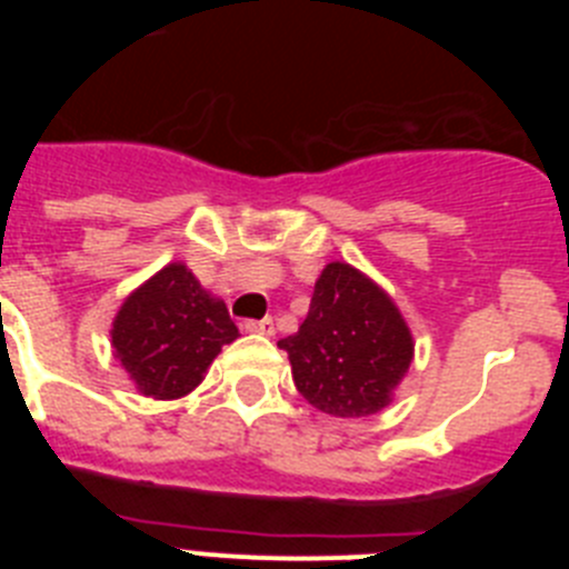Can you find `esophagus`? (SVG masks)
<instances>
[{"label":"esophagus","instance_id":"34e87169","mask_svg":"<svg viewBox=\"0 0 569 569\" xmlns=\"http://www.w3.org/2000/svg\"><path fill=\"white\" fill-rule=\"evenodd\" d=\"M244 328V333H259V336H273L276 328H273V319H259V321H244L241 325Z\"/></svg>","mask_w":569,"mask_h":569}]
</instances>
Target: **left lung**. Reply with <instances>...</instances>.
Segmentation results:
<instances>
[{
  "label": "left lung",
  "mask_w": 569,
  "mask_h": 569,
  "mask_svg": "<svg viewBox=\"0 0 569 569\" xmlns=\"http://www.w3.org/2000/svg\"><path fill=\"white\" fill-rule=\"evenodd\" d=\"M279 347L288 350L296 390L336 419L385 410L416 356L393 296L347 261L325 264L308 319Z\"/></svg>",
  "instance_id": "8db88e82"
}]
</instances>
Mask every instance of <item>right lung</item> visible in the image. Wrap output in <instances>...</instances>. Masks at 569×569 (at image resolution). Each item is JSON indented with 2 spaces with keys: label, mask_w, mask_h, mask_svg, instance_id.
<instances>
[{
  "label": "right lung",
  "mask_w": 569,
  "mask_h": 569,
  "mask_svg": "<svg viewBox=\"0 0 569 569\" xmlns=\"http://www.w3.org/2000/svg\"><path fill=\"white\" fill-rule=\"evenodd\" d=\"M239 339L219 296L204 290L184 261H170L142 281L110 328L113 359L148 399L193 393L222 347Z\"/></svg>",
  "instance_id": "1"
}]
</instances>
